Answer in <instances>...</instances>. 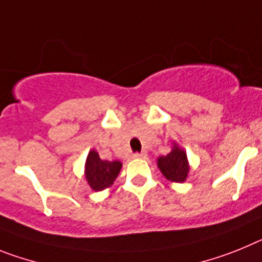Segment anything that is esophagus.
I'll list each match as a JSON object with an SVG mask.
<instances>
[{
	"instance_id": "esophagus-1",
	"label": "esophagus",
	"mask_w": 262,
	"mask_h": 262,
	"mask_svg": "<svg viewBox=\"0 0 262 262\" xmlns=\"http://www.w3.org/2000/svg\"><path fill=\"white\" fill-rule=\"evenodd\" d=\"M146 156L147 154L144 153V151H142V153H134L133 154L134 158H146Z\"/></svg>"
}]
</instances>
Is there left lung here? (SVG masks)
Wrapping results in <instances>:
<instances>
[{
    "mask_svg": "<svg viewBox=\"0 0 262 262\" xmlns=\"http://www.w3.org/2000/svg\"><path fill=\"white\" fill-rule=\"evenodd\" d=\"M158 167L169 181L177 182V183L185 182L188 174V162L186 153L181 147L174 146V149L167 156L159 157Z\"/></svg>",
    "mask_w": 262,
    "mask_h": 262,
    "instance_id": "1",
    "label": "left lung"
}]
</instances>
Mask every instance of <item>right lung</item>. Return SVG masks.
Here are the masks:
<instances>
[{
    "label": "right lung",
    "instance_id": "1",
    "mask_svg": "<svg viewBox=\"0 0 262 262\" xmlns=\"http://www.w3.org/2000/svg\"><path fill=\"white\" fill-rule=\"evenodd\" d=\"M118 161H103L95 150H91L85 162V178L91 188L101 191L112 185L121 170Z\"/></svg>",
    "mask_w": 262,
    "mask_h": 262
}]
</instances>
